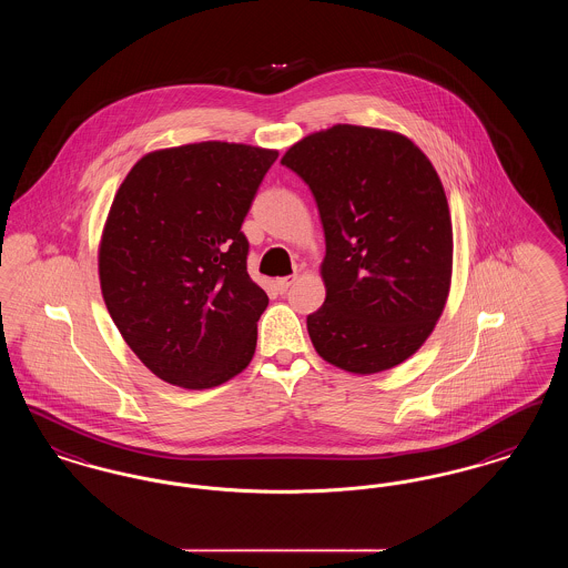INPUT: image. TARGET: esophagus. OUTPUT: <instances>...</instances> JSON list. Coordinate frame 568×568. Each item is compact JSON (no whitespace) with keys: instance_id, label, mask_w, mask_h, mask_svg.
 I'll return each instance as SVG.
<instances>
[{"instance_id":"34e87169","label":"esophagus","mask_w":568,"mask_h":568,"mask_svg":"<svg viewBox=\"0 0 568 568\" xmlns=\"http://www.w3.org/2000/svg\"><path fill=\"white\" fill-rule=\"evenodd\" d=\"M294 281H296V276H283V278H276V281H274V287H276V292H278V294H285V292L294 285Z\"/></svg>"}]
</instances>
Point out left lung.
Listing matches in <instances>:
<instances>
[{"label":"left lung","instance_id":"obj_1","mask_svg":"<svg viewBox=\"0 0 568 568\" xmlns=\"http://www.w3.org/2000/svg\"><path fill=\"white\" fill-rule=\"evenodd\" d=\"M281 163L313 191L324 225L313 347L355 375L403 364L430 336L452 283V216L433 163L406 135L359 125L306 135Z\"/></svg>","mask_w":568,"mask_h":568}]
</instances>
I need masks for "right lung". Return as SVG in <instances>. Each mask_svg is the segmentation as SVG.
Wrapping results in <instances>:
<instances>
[{
    "instance_id": "add662e5",
    "label": "right lung",
    "mask_w": 568,
    "mask_h": 568,
    "mask_svg": "<svg viewBox=\"0 0 568 568\" xmlns=\"http://www.w3.org/2000/svg\"><path fill=\"white\" fill-rule=\"evenodd\" d=\"M278 153L197 142L135 163L100 244L110 317L140 362L187 389L248 366L266 292L248 276L244 216Z\"/></svg>"
}]
</instances>
